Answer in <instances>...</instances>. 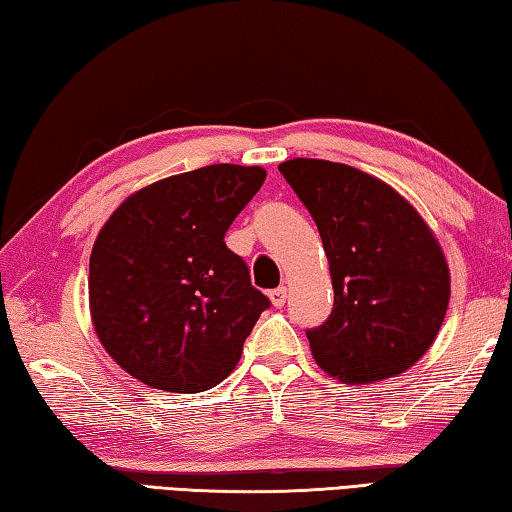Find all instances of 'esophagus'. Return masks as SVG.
Segmentation results:
<instances>
[{
    "label": "esophagus",
    "mask_w": 512,
    "mask_h": 512,
    "mask_svg": "<svg viewBox=\"0 0 512 512\" xmlns=\"http://www.w3.org/2000/svg\"><path fill=\"white\" fill-rule=\"evenodd\" d=\"M269 301H272L274 307H283L287 301V287H276L269 292Z\"/></svg>",
    "instance_id": "esophagus-1"
}]
</instances>
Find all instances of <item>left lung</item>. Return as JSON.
<instances>
[{
  "instance_id": "1",
  "label": "left lung",
  "mask_w": 512,
  "mask_h": 512,
  "mask_svg": "<svg viewBox=\"0 0 512 512\" xmlns=\"http://www.w3.org/2000/svg\"><path fill=\"white\" fill-rule=\"evenodd\" d=\"M278 171L312 214L330 263L334 310L307 332L314 361L354 385L410 370L450 301L437 236L397 189L361 169L294 158Z\"/></svg>"
}]
</instances>
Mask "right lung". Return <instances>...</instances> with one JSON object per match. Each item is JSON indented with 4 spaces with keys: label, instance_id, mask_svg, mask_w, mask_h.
I'll return each instance as SVG.
<instances>
[{
    "label": "right lung",
    "instance_id": "right-lung-1",
    "mask_svg": "<svg viewBox=\"0 0 512 512\" xmlns=\"http://www.w3.org/2000/svg\"><path fill=\"white\" fill-rule=\"evenodd\" d=\"M263 167L211 165L142 187L93 243L89 310L111 359L156 390L194 394L231 374L267 296L225 231Z\"/></svg>",
    "mask_w": 512,
    "mask_h": 512
}]
</instances>
